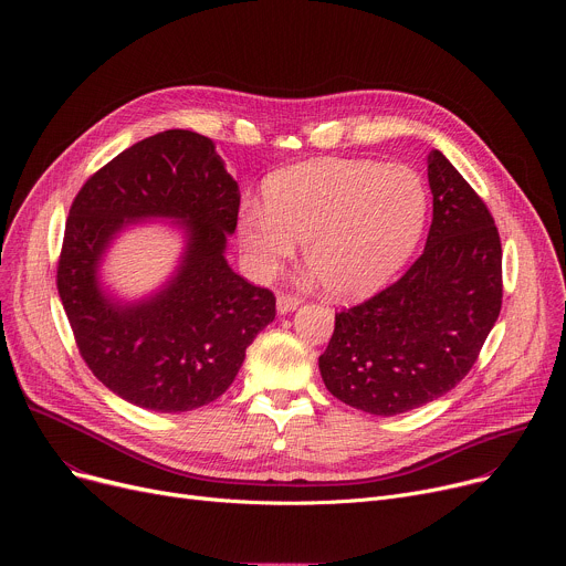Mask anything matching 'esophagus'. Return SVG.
<instances>
[{
  "label": "esophagus",
  "instance_id": "obj_1",
  "mask_svg": "<svg viewBox=\"0 0 566 566\" xmlns=\"http://www.w3.org/2000/svg\"><path fill=\"white\" fill-rule=\"evenodd\" d=\"M300 297L297 295H291V293H280L277 295V311L280 313H291V311H295L297 306H300Z\"/></svg>",
  "mask_w": 566,
  "mask_h": 566
}]
</instances>
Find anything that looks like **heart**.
<instances>
[{
	"instance_id": "obj_1",
	"label": "heart",
	"mask_w": 566,
	"mask_h": 566,
	"mask_svg": "<svg viewBox=\"0 0 566 566\" xmlns=\"http://www.w3.org/2000/svg\"><path fill=\"white\" fill-rule=\"evenodd\" d=\"M266 208L239 214V241L266 275L304 241L308 271L336 297H363L382 286L415 253L426 228L428 188L406 166L322 158L275 172Z\"/></svg>"
}]
</instances>
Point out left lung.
I'll use <instances>...</instances> for the list:
<instances>
[{
  "mask_svg": "<svg viewBox=\"0 0 566 566\" xmlns=\"http://www.w3.org/2000/svg\"><path fill=\"white\" fill-rule=\"evenodd\" d=\"M432 226L394 284L336 313L319 356L347 406L394 417L450 391L476 363L502 308V241L483 199L439 151L428 156Z\"/></svg>",
  "mask_w": 566,
  "mask_h": 566,
  "instance_id": "obj_1",
  "label": "left lung"
}]
</instances>
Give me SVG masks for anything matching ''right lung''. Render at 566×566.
<instances>
[{
  "label": "right lung",
  "instance_id": "right-lung-1",
  "mask_svg": "<svg viewBox=\"0 0 566 566\" xmlns=\"http://www.w3.org/2000/svg\"><path fill=\"white\" fill-rule=\"evenodd\" d=\"M239 188L210 138L168 129L127 147L75 195L57 260V293L80 356L120 398L154 412L208 406L234 380L247 347L273 322L275 295L237 275L226 237ZM184 218L189 251L158 296L116 305L95 269L125 220Z\"/></svg>",
  "mask_w": 566,
  "mask_h": 566
}]
</instances>
